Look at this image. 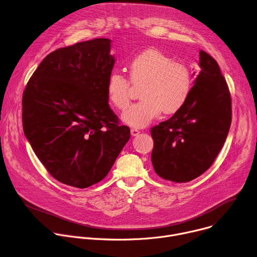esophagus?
<instances>
[{
  "label": "esophagus",
  "instance_id": "1",
  "mask_svg": "<svg viewBox=\"0 0 257 257\" xmlns=\"http://www.w3.org/2000/svg\"><path fill=\"white\" fill-rule=\"evenodd\" d=\"M131 134H132V136L136 137V136H138L140 134V131L138 128L134 127V128H131Z\"/></svg>",
  "mask_w": 257,
  "mask_h": 257
}]
</instances>
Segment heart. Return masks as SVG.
Listing matches in <instances>:
<instances>
[{"mask_svg":"<svg viewBox=\"0 0 257 257\" xmlns=\"http://www.w3.org/2000/svg\"><path fill=\"white\" fill-rule=\"evenodd\" d=\"M128 80L120 73L109 75L106 93L110 103L117 109H125L131 101L132 85L141 87L143 98L130 106L122 120L132 126L144 127L164 111L177 112L189 96L192 79L189 69L182 63L172 61L155 48L136 55L126 65Z\"/></svg>","mask_w":257,"mask_h":257,"instance_id":"1","label":"heart"}]
</instances>
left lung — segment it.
Listing matches in <instances>:
<instances>
[{
  "label": "left lung",
  "instance_id": "obj_1",
  "mask_svg": "<svg viewBox=\"0 0 257 257\" xmlns=\"http://www.w3.org/2000/svg\"><path fill=\"white\" fill-rule=\"evenodd\" d=\"M198 66L200 72L185 104L151 128L154 170L177 183L188 182L212 166L232 120L231 95L219 65L200 50Z\"/></svg>",
  "mask_w": 257,
  "mask_h": 257
}]
</instances>
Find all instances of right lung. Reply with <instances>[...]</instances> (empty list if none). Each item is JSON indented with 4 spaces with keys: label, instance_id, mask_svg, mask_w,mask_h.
I'll return each mask as SVG.
<instances>
[{
    "label": "right lung",
    "instance_id": "1",
    "mask_svg": "<svg viewBox=\"0 0 257 257\" xmlns=\"http://www.w3.org/2000/svg\"><path fill=\"white\" fill-rule=\"evenodd\" d=\"M110 40L95 38L47 55L22 97L24 134L58 181L77 188L103 179L131 138L108 104Z\"/></svg>",
    "mask_w": 257,
    "mask_h": 257
}]
</instances>
